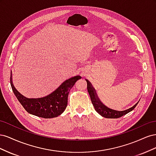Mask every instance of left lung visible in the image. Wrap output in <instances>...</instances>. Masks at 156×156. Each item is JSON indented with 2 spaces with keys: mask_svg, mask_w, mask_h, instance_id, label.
<instances>
[{
  "mask_svg": "<svg viewBox=\"0 0 156 156\" xmlns=\"http://www.w3.org/2000/svg\"><path fill=\"white\" fill-rule=\"evenodd\" d=\"M87 83V90L89 93L90 97L91 99V101L94 105V108L98 112L99 114L103 117L107 118V119H118L122 116H124L127 113L133 111L135 107L137 105L138 103H136L135 105H133L132 107L128 108V109L122 111H119L116 110L111 109V108L107 107L106 105H105L103 103L100 101L99 99L97 93L95 88L93 87L91 83L90 82L88 79H86Z\"/></svg>",
  "mask_w": 156,
  "mask_h": 156,
  "instance_id": "8db88e82",
  "label": "left lung"
}]
</instances>
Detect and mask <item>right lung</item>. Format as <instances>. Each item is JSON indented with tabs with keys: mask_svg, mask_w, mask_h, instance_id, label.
<instances>
[{
	"mask_svg": "<svg viewBox=\"0 0 156 156\" xmlns=\"http://www.w3.org/2000/svg\"><path fill=\"white\" fill-rule=\"evenodd\" d=\"M81 78L80 75H77L66 80L55 91L40 98H27L21 94L13 86L12 74L10 83L18 101L28 112L44 119H51L57 117L64 111L68 105L69 90L75 82Z\"/></svg>",
	"mask_w": 156,
	"mask_h": 156,
	"instance_id": "obj_1",
	"label": "right lung"
}]
</instances>
